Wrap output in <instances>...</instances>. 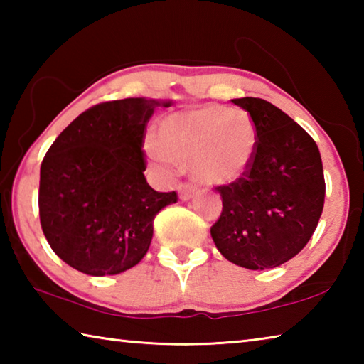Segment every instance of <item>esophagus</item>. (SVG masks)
<instances>
[{
  "instance_id": "34e87169",
  "label": "esophagus",
  "mask_w": 364,
  "mask_h": 364,
  "mask_svg": "<svg viewBox=\"0 0 364 364\" xmlns=\"http://www.w3.org/2000/svg\"><path fill=\"white\" fill-rule=\"evenodd\" d=\"M178 191V197H180V200H189L191 197L196 194V188L191 186V184H180V186L176 188Z\"/></svg>"
}]
</instances>
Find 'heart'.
<instances>
[{
	"mask_svg": "<svg viewBox=\"0 0 364 364\" xmlns=\"http://www.w3.org/2000/svg\"><path fill=\"white\" fill-rule=\"evenodd\" d=\"M146 152L156 167L188 165L194 181L230 186L254 168L258 130L244 110L208 104L160 119L156 141H147Z\"/></svg>",
	"mask_w": 364,
	"mask_h": 364,
	"instance_id": "1",
	"label": "heart"
}]
</instances>
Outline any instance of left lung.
Instances as JSON below:
<instances>
[{
	"label": "left lung",
	"instance_id": "obj_1",
	"mask_svg": "<svg viewBox=\"0 0 364 364\" xmlns=\"http://www.w3.org/2000/svg\"><path fill=\"white\" fill-rule=\"evenodd\" d=\"M232 102L254 119L258 152L242 181L217 188L223 212L210 234L234 264L276 268L297 255L316 230L326 193L321 156L310 134L271 102Z\"/></svg>",
	"mask_w": 364,
	"mask_h": 364
}]
</instances>
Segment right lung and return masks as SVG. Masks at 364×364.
I'll return each instance as SVG.
<instances>
[{
	"label": "right lung",
	"instance_id": "obj_1",
	"mask_svg": "<svg viewBox=\"0 0 364 364\" xmlns=\"http://www.w3.org/2000/svg\"><path fill=\"white\" fill-rule=\"evenodd\" d=\"M170 100L127 97L80 114L49 147L40 168V221L46 241L69 267L112 276L149 249L154 218L176 202L144 178L146 123Z\"/></svg>",
	"mask_w": 364,
	"mask_h": 364
}]
</instances>
